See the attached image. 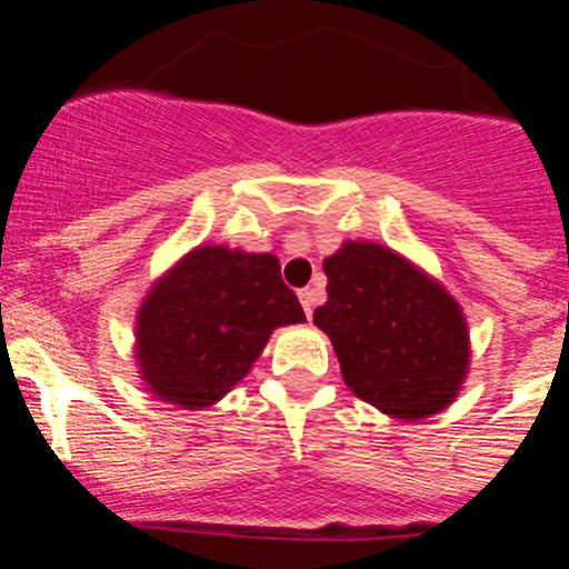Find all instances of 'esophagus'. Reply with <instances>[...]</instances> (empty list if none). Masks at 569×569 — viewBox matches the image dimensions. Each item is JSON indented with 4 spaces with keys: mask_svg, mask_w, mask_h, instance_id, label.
I'll use <instances>...</instances> for the list:
<instances>
[{
    "mask_svg": "<svg viewBox=\"0 0 569 569\" xmlns=\"http://www.w3.org/2000/svg\"><path fill=\"white\" fill-rule=\"evenodd\" d=\"M298 298H301V307H303V312H307V318H309V315L315 312V307H318L320 292L315 290V287H303V290L298 292Z\"/></svg>",
    "mask_w": 569,
    "mask_h": 569,
    "instance_id": "1",
    "label": "esophagus"
}]
</instances>
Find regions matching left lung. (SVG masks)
Masks as SVG:
<instances>
[{
	"mask_svg": "<svg viewBox=\"0 0 569 569\" xmlns=\"http://www.w3.org/2000/svg\"><path fill=\"white\" fill-rule=\"evenodd\" d=\"M328 301L315 326L331 339L345 383L402 421L447 411L471 370L458 298L391 246L342 241L323 260Z\"/></svg>",
	"mask_w": 569,
	"mask_h": 569,
	"instance_id": "8db88e82",
	"label": "left lung"
}]
</instances>
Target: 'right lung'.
I'll return each instance as SVG.
<instances>
[{
    "mask_svg": "<svg viewBox=\"0 0 569 569\" xmlns=\"http://www.w3.org/2000/svg\"><path fill=\"white\" fill-rule=\"evenodd\" d=\"M303 320L277 254L199 243L144 292L133 361L158 402L204 411L251 372L277 328Z\"/></svg>",
    "mask_w": 569,
    "mask_h": 569,
    "instance_id": "1",
    "label": "right lung"
}]
</instances>
